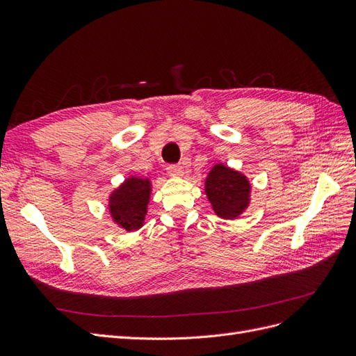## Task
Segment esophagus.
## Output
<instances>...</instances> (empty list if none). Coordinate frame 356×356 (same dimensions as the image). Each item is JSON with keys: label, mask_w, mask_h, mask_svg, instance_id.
I'll use <instances>...</instances> for the list:
<instances>
[{"label": "esophagus", "mask_w": 356, "mask_h": 356, "mask_svg": "<svg viewBox=\"0 0 356 356\" xmlns=\"http://www.w3.org/2000/svg\"><path fill=\"white\" fill-rule=\"evenodd\" d=\"M168 174L170 177H182L184 175V168L181 165H169L168 166Z\"/></svg>", "instance_id": "obj_1"}]
</instances>
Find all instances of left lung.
<instances>
[{
    "mask_svg": "<svg viewBox=\"0 0 356 356\" xmlns=\"http://www.w3.org/2000/svg\"><path fill=\"white\" fill-rule=\"evenodd\" d=\"M204 193L220 218L233 220L250 204L251 184L239 170L217 163L204 181Z\"/></svg>",
    "mask_w": 356,
    "mask_h": 356,
    "instance_id": "left-lung-1",
    "label": "left lung"
}]
</instances>
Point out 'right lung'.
I'll return each mask as SVG.
<instances>
[{"label": "right lung", "mask_w": 356, "mask_h": 356, "mask_svg": "<svg viewBox=\"0 0 356 356\" xmlns=\"http://www.w3.org/2000/svg\"><path fill=\"white\" fill-rule=\"evenodd\" d=\"M149 195H152V181L148 178H126L108 199V209L114 222L127 232L141 229L147 215Z\"/></svg>", "instance_id": "obj_1"}]
</instances>
